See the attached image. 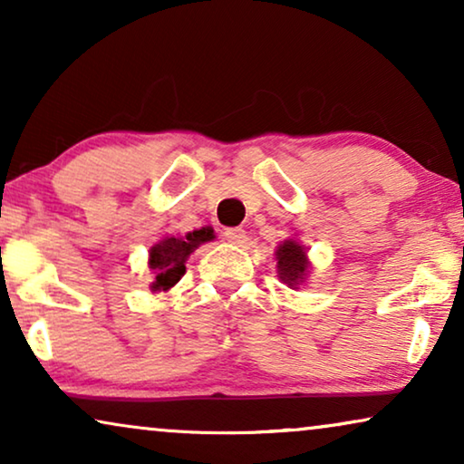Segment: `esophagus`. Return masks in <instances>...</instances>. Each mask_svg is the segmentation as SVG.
Wrapping results in <instances>:
<instances>
[{
	"mask_svg": "<svg viewBox=\"0 0 464 464\" xmlns=\"http://www.w3.org/2000/svg\"><path fill=\"white\" fill-rule=\"evenodd\" d=\"M224 237H226L227 243H232V245H243L245 240H246V232L243 230V227H226Z\"/></svg>",
	"mask_w": 464,
	"mask_h": 464,
	"instance_id": "34e87169",
	"label": "esophagus"
}]
</instances>
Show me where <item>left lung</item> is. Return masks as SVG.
<instances>
[{
	"label": "left lung",
	"instance_id": "1",
	"mask_svg": "<svg viewBox=\"0 0 464 464\" xmlns=\"http://www.w3.org/2000/svg\"><path fill=\"white\" fill-rule=\"evenodd\" d=\"M278 259V276L283 278V283H287L289 287H297L304 276H306L308 259L304 253V246L297 245L295 240H285V243L276 249Z\"/></svg>",
	"mask_w": 464,
	"mask_h": 464
}]
</instances>
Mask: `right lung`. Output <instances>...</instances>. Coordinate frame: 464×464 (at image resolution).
Returning <instances> with one entry per match:
<instances>
[{
    "instance_id": "obj_1",
    "label": "right lung",
    "mask_w": 464,
    "mask_h": 464,
    "mask_svg": "<svg viewBox=\"0 0 464 464\" xmlns=\"http://www.w3.org/2000/svg\"><path fill=\"white\" fill-rule=\"evenodd\" d=\"M213 238V230L202 227L186 234V237H170L150 249V268L156 272L154 291H167L179 281L186 272V259L200 243Z\"/></svg>"
}]
</instances>
